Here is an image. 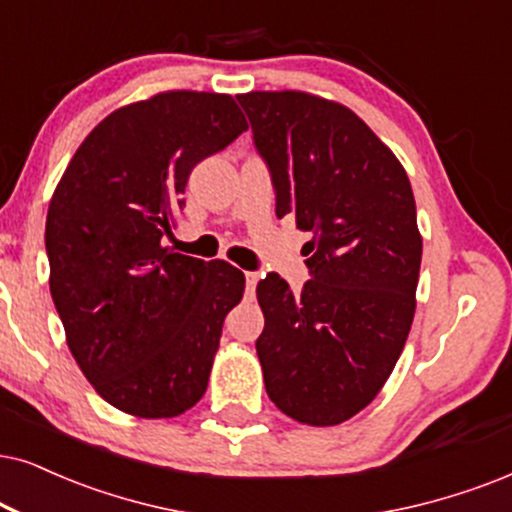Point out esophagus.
<instances>
[{
    "mask_svg": "<svg viewBox=\"0 0 512 512\" xmlns=\"http://www.w3.org/2000/svg\"><path fill=\"white\" fill-rule=\"evenodd\" d=\"M245 286H248L250 293H252V290H255V286H257V274H255V271H245Z\"/></svg>",
    "mask_w": 512,
    "mask_h": 512,
    "instance_id": "1",
    "label": "esophagus"
}]
</instances>
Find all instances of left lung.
<instances>
[{
	"mask_svg": "<svg viewBox=\"0 0 512 512\" xmlns=\"http://www.w3.org/2000/svg\"><path fill=\"white\" fill-rule=\"evenodd\" d=\"M236 99L269 163L276 215L314 236L300 295L278 274L257 286L264 385L297 423L340 425L383 390L411 331L423 238L409 177L338 101L295 89Z\"/></svg>",
	"mask_w": 512,
	"mask_h": 512,
	"instance_id": "obj_1",
	"label": "left lung"
}]
</instances>
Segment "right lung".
<instances>
[{
	"mask_svg": "<svg viewBox=\"0 0 512 512\" xmlns=\"http://www.w3.org/2000/svg\"><path fill=\"white\" fill-rule=\"evenodd\" d=\"M248 129L234 96L153 94L106 115L47 212L49 290L84 378L137 418L196 406L243 271L163 245L193 167Z\"/></svg>",
	"mask_w": 512,
	"mask_h": 512,
	"instance_id": "1",
	"label": "right lung"
}]
</instances>
